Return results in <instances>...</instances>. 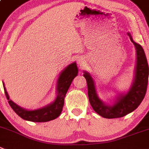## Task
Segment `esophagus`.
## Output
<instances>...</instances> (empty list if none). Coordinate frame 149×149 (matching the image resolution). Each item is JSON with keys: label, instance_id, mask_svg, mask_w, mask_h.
Returning a JSON list of instances; mask_svg holds the SVG:
<instances>
[{"label": "esophagus", "instance_id": "obj_1", "mask_svg": "<svg viewBox=\"0 0 149 149\" xmlns=\"http://www.w3.org/2000/svg\"><path fill=\"white\" fill-rule=\"evenodd\" d=\"M78 64L80 65V67H82V66H83V61H79Z\"/></svg>", "mask_w": 149, "mask_h": 149}]
</instances>
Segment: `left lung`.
<instances>
[{
  "label": "left lung",
  "instance_id": "left-lung-1",
  "mask_svg": "<svg viewBox=\"0 0 149 149\" xmlns=\"http://www.w3.org/2000/svg\"><path fill=\"white\" fill-rule=\"evenodd\" d=\"M128 35L136 48L137 65L134 82L127 93L120 95L113 105H106L99 99L94 82L90 74L85 72L83 74L87 82L88 95L91 105L96 113L104 118H121L132 113L140 105L146 93L148 82V65L146 56L142 47L132 40L130 33Z\"/></svg>",
  "mask_w": 149,
  "mask_h": 149
}]
</instances>
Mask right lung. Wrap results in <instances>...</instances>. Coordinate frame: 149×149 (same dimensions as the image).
<instances>
[{
	"mask_svg": "<svg viewBox=\"0 0 149 149\" xmlns=\"http://www.w3.org/2000/svg\"><path fill=\"white\" fill-rule=\"evenodd\" d=\"M77 72H78V69H77L76 63L69 65L61 72L58 80V95L54 102H52V104L43 108L38 109V110H27L14 103L12 100H9V97L7 93L4 84H3L4 92H5L6 97L8 100L9 105L22 119L33 121V122H46V121L55 119L60 116L63 107L64 98L66 92L73 79L77 76Z\"/></svg>",
	"mask_w": 149,
	"mask_h": 149,
	"instance_id": "add662e5",
	"label": "right lung"
}]
</instances>
